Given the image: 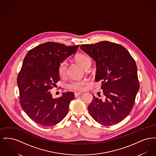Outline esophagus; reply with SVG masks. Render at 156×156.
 <instances>
[{
	"instance_id": "esophagus-1",
	"label": "esophagus",
	"mask_w": 156,
	"mask_h": 156,
	"mask_svg": "<svg viewBox=\"0 0 156 156\" xmlns=\"http://www.w3.org/2000/svg\"><path fill=\"white\" fill-rule=\"evenodd\" d=\"M81 94V92H75L74 94L75 97H78V96H80Z\"/></svg>"
}]
</instances>
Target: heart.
I'll return each instance as SVG.
<instances>
[{
	"label": "heart",
	"mask_w": 156,
	"mask_h": 156,
	"mask_svg": "<svg viewBox=\"0 0 156 156\" xmlns=\"http://www.w3.org/2000/svg\"><path fill=\"white\" fill-rule=\"evenodd\" d=\"M76 61L81 66L85 68L86 66L91 64V60L89 57L85 55L81 54L76 58ZM67 69V61H64L61 62L58 66V73L60 76H63L66 74ZM85 80H74L68 83L67 87L68 89L72 90H81L83 89L84 85L87 83Z\"/></svg>",
	"instance_id": "heart-1"
}]
</instances>
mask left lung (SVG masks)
<instances>
[{
	"instance_id": "left-lung-1",
	"label": "left lung",
	"mask_w": 156,
	"mask_h": 156,
	"mask_svg": "<svg viewBox=\"0 0 156 156\" xmlns=\"http://www.w3.org/2000/svg\"><path fill=\"white\" fill-rule=\"evenodd\" d=\"M80 48L96 62L95 80L104 95L102 99L93 95L89 113L102 125H116L130 113L140 88L135 61L123 46L108 41Z\"/></svg>"
}]
</instances>
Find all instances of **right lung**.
<instances>
[{
    "label": "right lung",
    "mask_w": 156,
    "mask_h": 156,
    "mask_svg": "<svg viewBox=\"0 0 156 156\" xmlns=\"http://www.w3.org/2000/svg\"><path fill=\"white\" fill-rule=\"evenodd\" d=\"M80 45L48 42L30 50L18 75L20 104L30 119L44 126L57 125L67 115L74 99L71 92L53 98L50 89L59 81V64L77 51Z\"/></svg>",
    "instance_id": "add662e5"
}]
</instances>
